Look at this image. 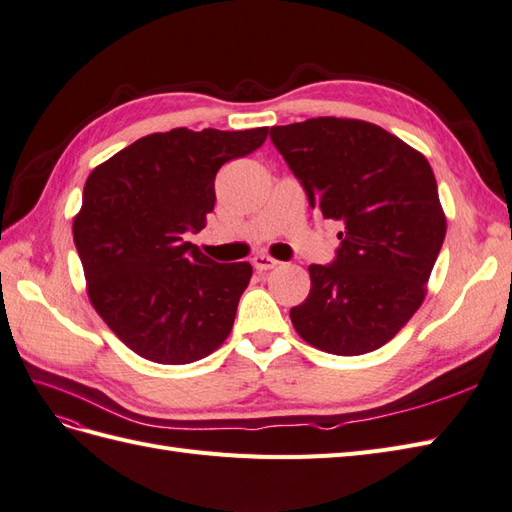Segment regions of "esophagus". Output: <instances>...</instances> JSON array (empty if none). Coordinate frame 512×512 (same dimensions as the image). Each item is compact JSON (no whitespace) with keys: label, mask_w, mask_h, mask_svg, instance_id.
Returning <instances> with one entry per match:
<instances>
[{"label":"esophagus","mask_w":512,"mask_h":512,"mask_svg":"<svg viewBox=\"0 0 512 512\" xmlns=\"http://www.w3.org/2000/svg\"><path fill=\"white\" fill-rule=\"evenodd\" d=\"M253 266H255V270H259V272H266V270L277 268L279 261L272 259L270 255H257V257H253Z\"/></svg>","instance_id":"1"}]
</instances>
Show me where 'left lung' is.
I'll list each match as a JSON object with an SVG mask.
<instances>
[{"label": "left lung", "instance_id": "left-lung-1", "mask_svg": "<svg viewBox=\"0 0 512 512\" xmlns=\"http://www.w3.org/2000/svg\"><path fill=\"white\" fill-rule=\"evenodd\" d=\"M270 138L309 205L344 222L337 259L309 266V296L290 311L296 333L339 357L385 346L422 307L448 229L428 160L359 119L318 116Z\"/></svg>", "mask_w": 512, "mask_h": 512}]
</instances>
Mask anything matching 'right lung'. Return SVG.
I'll use <instances>...</instances> for the list:
<instances>
[{"mask_svg":"<svg viewBox=\"0 0 512 512\" xmlns=\"http://www.w3.org/2000/svg\"><path fill=\"white\" fill-rule=\"evenodd\" d=\"M266 136L268 127H177L131 142L88 175L73 218L86 292L142 359L192 363L229 337L253 266L216 264L183 233L207 225L218 168L253 153Z\"/></svg>","mask_w":512,"mask_h":512,"instance_id":"obj_1","label":"right lung"}]
</instances>
